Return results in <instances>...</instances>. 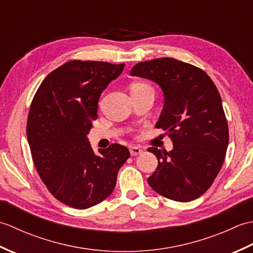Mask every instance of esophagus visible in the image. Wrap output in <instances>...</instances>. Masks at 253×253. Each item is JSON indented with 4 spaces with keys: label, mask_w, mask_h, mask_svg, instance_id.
I'll use <instances>...</instances> for the list:
<instances>
[{
    "label": "esophagus",
    "mask_w": 253,
    "mask_h": 253,
    "mask_svg": "<svg viewBox=\"0 0 253 253\" xmlns=\"http://www.w3.org/2000/svg\"><path fill=\"white\" fill-rule=\"evenodd\" d=\"M129 151H130V154L132 155V157H135V155H138L143 152V150L140 148V147H137V146H132L129 148Z\"/></svg>",
    "instance_id": "obj_1"
}]
</instances>
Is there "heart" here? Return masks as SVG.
<instances>
[{
  "label": "heart",
  "instance_id": "obj_1",
  "mask_svg": "<svg viewBox=\"0 0 253 253\" xmlns=\"http://www.w3.org/2000/svg\"><path fill=\"white\" fill-rule=\"evenodd\" d=\"M149 89H152V87L150 84L143 83V82H136L131 84L130 85V90H131V93H138V92H142L144 90H149Z\"/></svg>",
  "mask_w": 253,
  "mask_h": 253
}]
</instances>
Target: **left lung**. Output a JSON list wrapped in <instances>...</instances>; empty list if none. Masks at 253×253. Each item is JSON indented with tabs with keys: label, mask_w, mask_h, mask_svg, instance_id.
I'll return each mask as SVG.
<instances>
[{
	"label": "left lung",
	"mask_w": 253,
	"mask_h": 253,
	"mask_svg": "<svg viewBox=\"0 0 253 253\" xmlns=\"http://www.w3.org/2000/svg\"><path fill=\"white\" fill-rule=\"evenodd\" d=\"M131 76L147 78L163 90L158 128L168 131L174 148H149L159 164L148 182L159 195L188 202L202 196L222 169L228 146V125L216 85L201 68L175 58L140 62Z\"/></svg>",
	"instance_id": "1"
}]
</instances>
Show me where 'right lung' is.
Instances as JSON below:
<instances>
[{"instance_id": "obj_1", "label": "right lung", "mask_w": 253, "mask_h": 253, "mask_svg": "<svg viewBox=\"0 0 253 253\" xmlns=\"http://www.w3.org/2000/svg\"><path fill=\"white\" fill-rule=\"evenodd\" d=\"M124 66L69 61L47 75L32 99L26 128L32 160L47 190L68 207L83 210L105 200L130 157L118 143L95 154L87 138L101 93Z\"/></svg>"}]
</instances>
